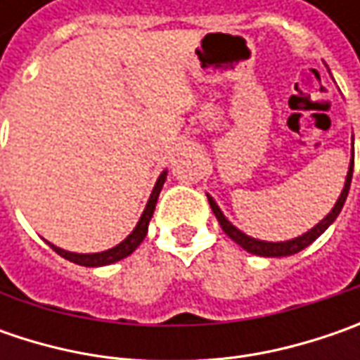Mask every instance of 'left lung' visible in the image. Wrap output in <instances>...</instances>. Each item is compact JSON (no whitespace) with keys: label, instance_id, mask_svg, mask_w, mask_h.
<instances>
[{"label":"left lung","instance_id":"obj_1","mask_svg":"<svg viewBox=\"0 0 360 360\" xmlns=\"http://www.w3.org/2000/svg\"><path fill=\"white\" fill-rule=\"evenodd\" d=\"M353 166H354V160L351 158V164H349V172H347V178H345V186H342V192H340L339 200L335 202V206H333V210L328 212V214L316 224V226H312L311 230H307L304 234H300L297 238H290V240H281V242H269V240H258V238H252V236H248V234H244L242 230H238L232 222H230L229 218L224 216V212L220 210V206L216 204V200L210 196V194H206L208 196V202H210V208H212V212H214L216 220L220 222V226L222 230L229 234V238L236 242V244H240L242 248L246 250V252H250V255L256 256H290V255H297L300 250H304L309 244L316 240L323 232H325L335 220H337V216L340 214V210H342V206H345V200H347V196H349V188H351V178H353Z\"/></svg>","mask_w":360,"mask_h":360}]
</instances>
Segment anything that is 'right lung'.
Wrapping results in <instances>:
<instances>
[{
  "label": "right lung",
  "mask_w": 360,
  "mask_h": 360,
  "mask_svg": "<svg viewBox=\"0 0 360 360\" xmlns=\"http://www.w3.org/2000/svg\"><path fill=\"white\" fill-rule=\"evenodd\" d=\"M166 176H168L166 170L160 174L158 180H156V184H154V188H152V194H150V198H148V204H146L144 212H142L140 220H138V224H136V229L131 230L130 234H128L124 240L120 242V244H116L114 248H108V250H102V252L79 255V252L63 250V248L56 246V244H51V242H48V244L53 248V250H56V252H58V255L63 256L65 260H70V262H74V264H79V266H105V264L118 262V260H122V258L130 256L131 252L140 246V242L144 240L146 234H148V224H150V220H152L154 208H156V202H158L160 190H162L164 182H166Z\"/></svg>",
  "instance_id": "obj_1"
}]
</instances>
